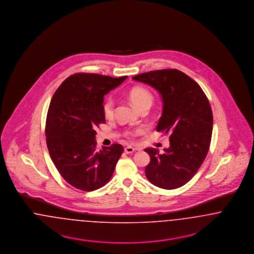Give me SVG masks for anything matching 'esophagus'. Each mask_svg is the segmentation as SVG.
I'll list each match as a JSON object with an SVG mask.
<instances>
[{
  "instance_id": "obj_1",
  "label": "esophagus",
  "mask_w": 254,
  "mask_h": 254,
  "mask_svg": "<svg viewBox=\"0 0 254 254\" xmlns=\"http://www.w3.org/2000/svg\"><path fill=\"white\" fill-rule=\"evenodd\" d=\"M134 151H135V149L132 148L131 146H127V147H125V149H124V152H125L126 154H132Z\"/></svg>"
}]
</instances>
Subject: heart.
Listing matches in <instances>:
<instances>
[{
  "label": "heart",
  "mask_w": 254,
  "mask_h": 254,
  "mask_svg": "<svg viewBox=\"0 0 254 254\" xmlns=\"http://www.w3.org/2000/svg\"><path fill=\"white\" fill-rule=\"evenodd\" d=\"M129 99L131 100L133 106L136 107L139 110H142L144 108L151 107L154 101V96L153 94L148 90V89L136 86L130 90L129 92ZM102 110H103V115L105 118L110 119L114 116V111H115V101L112 98H107L104 100L103 105H102ZM142 130H134V131H127L125 132V135L129 138H132L135 136L136 134L140 133Z\"/></svg>",
  "instance_id": "obj_1"
}]
</instances>
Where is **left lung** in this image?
I'll use <instances>...</instances> for the list:
<instances>
[{
    "instance_id": "left-lung-1",
    "label": "left lung",
    "mask_w": 254,
    "mask_h": 254,
    "mask_svg": "<svg viewBox=\"0 0 254 254\" xmlns=\"http://www.w3.org/2000/svg\"><path fill=\"white\" fill-rule=\"evenodd\" d=\"M132 79L160 93L163 111L156 131L170 133V147L163 154L145 149L151 156L145 175L156 187H181L196 174L210 149L213 119L209 99L196 81L177 69L150 71Z\"/></svg>"
}]
</instances>
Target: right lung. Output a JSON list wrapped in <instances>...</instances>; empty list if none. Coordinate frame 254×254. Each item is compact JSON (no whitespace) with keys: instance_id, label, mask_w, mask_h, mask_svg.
I'll list each match as a JSON object with an SVG mask.
<instances>
[{"instance_id":"right-lung-1","label":"right lung","mask_w":254,"mask_h":254,"mask_svg":"<svg viewBox=\"0 0 254 254\" xmlns=\"http://www.w3.org/2000/svg\"><path fill=\"white\" fill-rule=\"evenodd\" d=\"M126 77L76 73L51 99L45 123L47 148L61 176L76 189L92 191L104 186L124 151L115 143L98 152L95 129L105 123L104 95Z\"/></svg>"}]
</instances>
